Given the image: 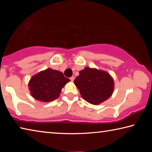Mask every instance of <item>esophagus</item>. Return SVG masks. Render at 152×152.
Instances as JSON below:
<instances>
[{"mask_svg": "<svg viewBox=\"0 0 152 152\" xmlns=\"http://www.w3.org/2000/svg\"><path fill=\"white\" fill-rule=\"evenodd\" d=\"M70 79V80H71L72 82H73V81L74 80V76H72Z\"/></svg>", "mask_w": 152, "mask_h": 152, "instance_id": "esophagus-1", "label": "esophagus"}]
</instances>
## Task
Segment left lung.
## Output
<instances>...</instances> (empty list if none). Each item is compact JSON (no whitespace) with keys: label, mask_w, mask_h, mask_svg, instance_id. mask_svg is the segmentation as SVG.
Instances as JSON below:
<instances>
[{"label":"left lung","mask_w":152,"mask_h":152,"mask_svg":"<svg viewBox=\"0 0 152 152\" xmlns=\"http://www.w3.org/2000/svg\"><path fill=\"white\" fill-rule=\"evenodd\" d=\"M74 82L82 99L94 105L107 101L114 91L113 77L107 72L96 68L85 67L79 72Z\"/></svg>","instance_id":"1"}]
</instances>
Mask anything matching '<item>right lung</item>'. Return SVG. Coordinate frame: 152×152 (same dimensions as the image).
Here are the masks:
<instances>
[{
  "mask_svg": "<svg viewBox=\"0 0 152 152\" xmlns=\"http://www.w3.org/2000/svg\"><path fill=\"white\" fill-rule=\"evenodd\" d=\"M70 82L61 72L47 68L31 78L28 83L30 94L35 100L48 102L60 96L64 86Z\"/></svg>",
  "mask_w": 152,
  "mask_h": 152,
  "instance_id": "add662e5",
  "label": "right lung"
}]
</instances>
